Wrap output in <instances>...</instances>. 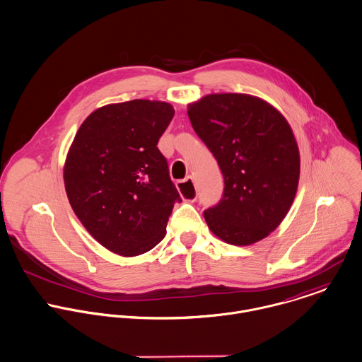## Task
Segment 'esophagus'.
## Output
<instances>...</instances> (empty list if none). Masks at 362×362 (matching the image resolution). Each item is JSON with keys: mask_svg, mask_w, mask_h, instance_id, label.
<instances>
[{"mask_svg": "<svg viewBox=\"0 0 362 362\" xmlns=\"http://www.w3.org/2000/svg\"><path fill=\"white\" fill-rule=\"evenodd\" d=\"M176 187L182 196L183 200H189V202H194L197 199V189L193 183V179L189 176L185 180H179L176 183Z\"/></svg>", "mask_w": 362, "mask_h": 362, "instance_id": "1", "label": "esophagus"}]
</instances>
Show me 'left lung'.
I'll list each match as a JSON object with an SVG mask.
<instances>
[{
	"label": "left lung",
	"mask_w": 362,
	"mask_h": 362,
	"mask_svg": "<svg viewBox=\"0 0 362 362\" xmlns=\"http://www.w3.org/2000/svg\"><path fill=\"white\" fill-rule=\"evenodd\" d=\"M196 134L217 159L223 194L204 211L221 240L247 246L288 214L299 182V149L286 117L246 93H211L187 107Z\"/></svg>",
	"instance_id": "left-lung-1"
}]
</instances>
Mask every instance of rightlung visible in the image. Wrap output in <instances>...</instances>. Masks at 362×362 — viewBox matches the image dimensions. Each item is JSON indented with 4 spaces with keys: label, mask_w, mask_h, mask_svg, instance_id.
I'll list each match as a JSON object with an SVG mask.
<instances>
[{
    "label": "right lung",
    "mask_w": 362,
    "mask_h": 362,
    "mask_svg": "<svg viewBox=\"0 0 362 362\" xmlns=\"http://www.w3.org/2000/svg\"><path fill=\"white\" fill-rule=\"evenodd\" d=\"M175 109L134 99L92 112L78 129L64 165V185L75 216L107 250L143 255L166 233L175 203L158 141Z\"/></svg>",
    "instance_id": "right-lung-1"
}]
</instances>
